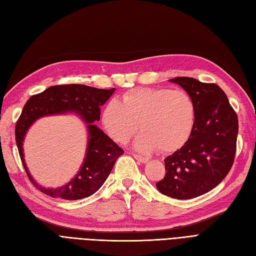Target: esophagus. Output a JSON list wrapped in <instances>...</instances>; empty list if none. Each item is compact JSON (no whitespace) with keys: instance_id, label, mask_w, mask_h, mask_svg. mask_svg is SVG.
Masks as SVG:
<instances>
[{"instance_id":"esophagus-1","label":"esophagus","mask_w":256,"mask_h":256,"mask_svg":"<svg viewBox=\"0 0 256 256\" xmlns=\"http://www.w3.org/2000/svg\"><path fill=\"white\" fill-rule=\"evenodd\" d=\"M133 156H134V158H135L136 160H138L139 162L146 164V162H149V160H148L146 158H142V156H140V155H137V154H133Z\"/></svg>"}]
</instances>
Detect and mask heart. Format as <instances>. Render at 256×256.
Segmentation results:
<instances>
[{
	"mask_svg": "<svg viewBox=\"0 0 256 256\" xmlns=\"http://www.w3.org/2000/svg\"><path fill=\"white\" fill-rule=\"evenodd\" d=\"M101 121L107 135L116 142L126 144L139 126L142 133L134 140L136 150L172 152L190 136L194 104L183 90L135 88L123 94L120 101L112 98L107 102Z\"/></svg>",
	"mask_w": 256,
	"mask_h": 256,
	"instance_id": "heart-1",
	"label": "heart"
}]
</instances>
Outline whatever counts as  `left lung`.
<instances>
[{
	"mask_svg": "<svg viewBox=\"0 0 256 256\" xmlns=\"http://www.w3.org/2000/svg\"><path fill=\"white\" fill-rule=\"evenodd\" d=\"M194 104V128L185 144L164 158L166 176L156 183L164 194L187 200L212 190L232 168L238 134L237 114L218 85L174 78Z\"/></svg>",
	"mask_w": 256,
	"mask_h": 256,
	"instance_id": "8db88e82",
	"label": "left lung"
}]
</instances>
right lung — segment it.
<instances>
[{
	"label": "right lung",
	"mask_w": 256,
	"mask_h": 256,
	"mask_svg": "<svg viewBox=\"0 0 256 256\" xmlns=\"http://www.w3.org/2000/svg\"><path fill=\"white\" fill-rule=\"evenodd\" d=\"M114 90L80 84L58 85L48 87L28 98L16 124L14 135L23 167L32 185L41 192L64 200H80L94 194L104 184L123 150L94 122L100 120V107ZM68 112L78 114L86 124L88 137L86 158L77 176L69 184L57 188H46L32 178L26 167L22 153L24 138L32 123L38 118Z\"/></svg>",
	"instance_id": "obj_1"
}]
</instances>
